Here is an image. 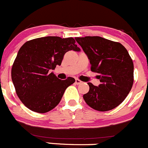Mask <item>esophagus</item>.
Here are the masks:
<instances>
[{
    "label": "esophagus",
    "instance_id": "obj_1",
    "mask_svg": "<svg viewBox=\"0 0 148 148\" xmlns=\"http://www.w3.org/2000/svg\"><path fill=\"white\" fill-rule=\"evenodd\" d=\"M81 83H82V81H80L79 79H78V78H76V79H75V84L78 85V84H81Z\"/></svg>",
    "mask_w": 148,
    "mask_h": 148
}]
</instances>
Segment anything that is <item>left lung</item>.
I'll return each mask as SVG.
<instances>
[{
    "label": "left lung",
    "instance_id": "left-lung-1",
    "mask_svg": "<svg viewBox=\"0 0 148 148\" xmlns=\"http://www.w3.org/2000/svg\"><path fill=\"white\" fill-rule=\"evenodd\" d=\"M98 73L99 86L88 83L89 91L84 95L87 105L98 111L119 106L130 92L134 83V64L126 48L119 42L99 36L75 38Z\"/></svg>",
    "mask_w": 148,
    "mask_h": 148
}]
</instances>
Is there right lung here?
Wrapping results in <instances>:
<instances>
[{"mask_svg": "<svg viewBox=\"0 0 148 148\" xmlns=\"http://www.w3.org/2000/svg\"><path fill=\"white\" fill-rule=\"evenodd\" d=\"M73 38H38L27 41L19 49L12 68V79L22 103L34 112L44 113L61 101L66 88L75 82L57 78L52 70L61 65L64 54L79 51Z\"/></svg>", "mask_w": 148, "mask_h": 148, "instance_id": "obj_1", "label": "right lung"}]
</instances>
